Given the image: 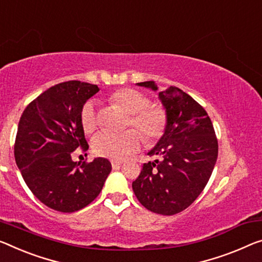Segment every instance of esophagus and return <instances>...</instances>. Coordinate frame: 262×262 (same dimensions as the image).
<instances>
[{"mask_svg": "<svg viewBox=\"0 0 262 262\" xmlns=\"http://www.w3.org/2000/svg\"><path fill=\"white\" fill-rule=\"evenodd\" d=\"M123 164V162H120V160H112L111 162V165H112V168L114 170H116V168H119L120 165Z\"/></svg>", "mask_w": 262, "mask_h": 262, "instance_id": "obj_1", "label": "esophagus"}]
</instances>
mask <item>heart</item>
<instances>
[{"label": "heart", "instance_id": "1", "mask_svg": "<svg viewBox=\"0 0 262 262\" xmlns=\"http://www.w3.org/2000/svg\"><path fill=\"white\" fill-rule=\"evenodd\" d=\"M108 102L128 114L126 126H135L142 134L148 144H155L162 139L168 124V116L165 108L159 104L150 103V98L142 91L134 88H119L108 95ZM80 124L83 131L88 135L97 130L98 119L94 102H86L80 111ZM138 130V131H139ZM135 128L108 134L103 132L95 137L92 150L99 157L114 160L125 159L142 145V135Z\"/></svg>", "mask_w": 262, "mask_h": 262}]
</instances>
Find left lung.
<instances>
[{
    "mask_svg": "<svg viewBox=\"0 0 262 262\" xmlns=\"http://www.w3.org/2000/svg\"><path fill=\"white\" fill-rule=\"evenodd\" d=\"M140 86L158 88L154 80ZM168 124L148 156L160 159L143 165L132 188L148 211L173 215L184 211L206 186L218 158V139L207 112L177 86L159 92Z\"/></svg>",
    "mask_w": 262,
    "mask_h": 262,
    "instance_id": "left-lung-1",
    "label": "left lung"
}]
</instances>
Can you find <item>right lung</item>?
<instances>
[{"label": "right lung", "instance_id": "add662e5", "mask_svg": "<svg viewBox=\"0 0 262 262\" xmlns=\"http://www.w3.org/2000/svg\"><path fill=\"white\" fill-rule=\"evenodd\" d=\"M96 84L69 80L49 88L19 118L14 155L33 194L52 210L71 213L92 203L103 188L111 163L105 158L76 163L75 150L89 148L80 124L84 103Z\"/></svg>", "mask_w": 262, "mask_h": 262}]
</instances>
